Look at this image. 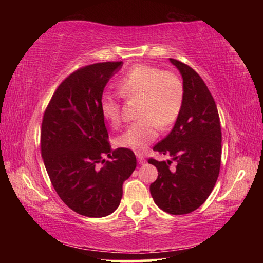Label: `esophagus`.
<instances>
[{"instance_id":"1","label":"esophagus","mask_w":263,"mask_h":263,"mask_svg":"<svg viewBox=\"0 0 263 263\" xmlns=\"http://www.w3.org/2000/svg\"><path fill=\"white\" fill-rule=\"evenodd\" d=\"M137 160H138V162H139V164H144L146 162V159L142 157L141 154H137Z\"/></svg>"}]
</instances>
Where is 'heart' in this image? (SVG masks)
I'll list each match as a JSON object with an SVG mask.
<instances>
[{
	"mask_svg": "<svg viewBox=\"0 0 263 263\" xmlns=\"http://www.w3.org/2000/svg\"><path fill=\"white\" fill-rule=\"evenodd\" d=\"M123 99H139L138 117L117 138L119 147L141 153L158 137V126L166 128L179 117L183 104V84L177 75L162 72L154 66H133L117 84ZM101 115L112 126L121 122V105L112 94L105 92L100 100Z\"/></svg>",
	"mask_w": 263,
	"mask_h": 263,
	"instance_id": "heart-1",
	"label": "heart"
}]
</instances>
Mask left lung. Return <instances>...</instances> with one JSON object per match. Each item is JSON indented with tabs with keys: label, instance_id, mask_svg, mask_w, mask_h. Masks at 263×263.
I'll return each instance as SVG.
<instances>
[{
	"label": "left lung",
	"instance_id": "1",
	"mask_svg": "<svg viewBox=\"0 0 263 263\" xmlns=\"http://www.w3.org/2000/svg\"><path fill=\"white\" fill-rule=\"evenodd\" d=\"M183 80V104L171 133L153 147L172 160L148 163L158 169L149 186L154 203L171 215H185L206 201L219 175L221 128L215 100L202 78L179 60L169 59ZM175 161L177 166L170 168Z\"/></svg>",
	"mask_w": 263,
	"mask_h": 263
}]
</instances>
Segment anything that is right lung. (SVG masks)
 Returning <instances> with one entry per match:
<instances>
[{"instance_id":"add662e5","label":"right lung","mask_w":263,"mask_h":263,"mask_svg":"<svg viewBox=\"0 0 263 263\" xmlns=\"http://www.w3.org/2000/svg\"><path fill=\"white\" fill-rule=\"evenodd\" d=\"M122 66L108 61L78 69L58 87L44 114L41 146L48 177L62 202L86 217L112 213L137 166L131 149L111 148L100 110L106 83Z\"/></svg>"}]
</instances>
